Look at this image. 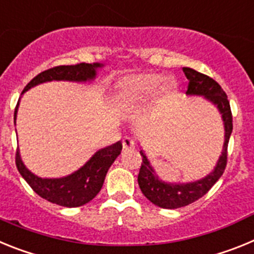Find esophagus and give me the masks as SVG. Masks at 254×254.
I'll list each match as a JSON object with an SVG mask.
<instances>
[{"label":"esophagus","mask_w":254,"mask_h":254,"mask_svg":"<svg viewBox=\"0 0 254 254\" xmlns=\"http://www.w3.org/2000/svg\"><path fill=\"white\" fill-rule=\"evenodd\" d=\"M122 145H123V149L126 150L132 149V147H134V140L131 137H125L122 140Z\"/></svg>","instance_id":"obj_1"}]
</instances>
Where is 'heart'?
Wrapping results in <instances>:
<instances>
[{"label":"heart","mask_w":254,"mask_h":254,"mask_svg":"<svg viewBox=\"0 0 254 254\" xmlns=\"http://www.w3.org/2000/svg\"><path fill=\"white\" fill-rule=\"evenodd\" d=\"M163 76L154 72L137 73L121 80L117 86V100L122 107L145 104L160 90L161 95L169 94V86L164 85Z\"/></svg>","instance_id":"heart-1"}]
</instances>
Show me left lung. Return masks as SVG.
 Segmentation results:
<instances>
[{
    "label": "left lung",
    "instance_id": "1",
    "mask_svg": "<svg viewBox=\"0 0 254 254\" xmlns=\"http://www.w3.org/2000/svg\"><path fill=\"white\" fill-rule=\"evenodd\" d=\"M183 72L188 78V95H201L205 96L206 99L214 103L221 113L225 127V142H224L223 152L220 155L219 161L214 172H211L207 177L190 183H183V185H173L167 183L159 179L155 170L150 165L146 155L141 150L140 154L142 156L140 173H138L137 182L142 190L143 196L149 199L150 202L163 208H179L194 202L202 196H205L211 187L219 181L223 176L224 170L228 163V143L230 134L233 131V116L230 109V103L228 100L225 91L221 89L219 84L214 78L208 77L201 72H197L196 69L190 67H183Z\"/></svg>",
    "mask_w": 254,
    "mask_h": 254
}]
</instances>
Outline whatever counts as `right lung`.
I'll use <instances>...</instances> for the list:
<instances>
[{
    "mask_svg": "<svg viewBox=\"0 0 254 254\" xmlns=\"http://www.w3.org/2000/svg\"><path fill=\"white\" fill-rule=\"evenodd\" d=\"M100 64H77L71 66H57L48 68L39 75L35 76L25 87L22 93H25L30 87L38 84L53 80H66V81H87L93 80L96 75V68L102 67ZM17 102L15 108L13 120H16ZM122 142L113 143L111 146L96 151L93 158L75 173L64 178L47 179L40 178L29 172L21 161L19 151H16V167L22 178L28 182L35 193L49 202L64 207H78L85 203L90 202L91 199L99 193L104 183L108 169L121 154Z\"/></svg>",
    "mask_w": 254,
    "mask_h": 254,
    "instance_id": "add662e5",
    "label": "right lung"
}]
</instances>
